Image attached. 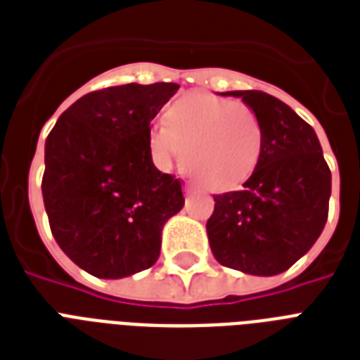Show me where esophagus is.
<instances>
[{"label":"esophagus","mask_w":360,"mask_h":360,"mask_svg":"<svg viewBox=\"0 0 360 360\" xmlns=\"http://www.w3.org/2000/svg\"><path fill=\"white\" fill-rule=\"evenodd\" d=\"M196 192V186L192 185V183H186L185 185V194H194Z\"/></svg>","instance_id":"1"}]
</instances>
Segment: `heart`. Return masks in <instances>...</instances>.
Masks as SVG:
<instances>
[{"label": "heart", "instance_id": "b5f03b06", "mask_svg": "<svg viewBox=\"0 0 360 360\" xmlns=\"http://www.w3.org/2000/svg\"><path fill=\"white\" fill-rule=\"evenodd\" d=\"M263 130L250 106L196 93L179 98L147 130L160 164L185 160V169L205 188L228 192L243 185L262 155Z\"/></svg>", "mask_w": 360, "mask_h": 360}]
</instances>
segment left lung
<instances>
[{"label": "left lung", "mask_w": 360, "mask_h": 360, "mask_svg": "<svg viewBox=\"0 0 360 360\" xmlns=\"http://www.w3.org/2000/svg\"><path fill=\"white\" fill-rule=\"evenodd\" d=\"M254 110L262 155L243 191L214 194L207 237L220 265L254 276L288 271L321 236L330 169L314 129L263 91H226Z\"/></svg>", "instance_id": "left-lung-1"}]
</instances>
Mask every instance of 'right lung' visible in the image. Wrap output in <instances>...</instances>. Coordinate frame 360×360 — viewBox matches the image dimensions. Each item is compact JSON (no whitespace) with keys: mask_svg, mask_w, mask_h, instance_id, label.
<instances>
[{"mask_svg":"<svg viewBox=\"0 0 360 360\" xmlns=\"http://www.w3.org/2000/svg\"><path fill=\"white\" fill-rule=\"evenodd\" d=\"M177 84L91 91L59 115L44 146L42 198L53 239L97 278L155 265L162 228L185 205L181 181L155 168L147 130Z\"/></svg>","mask_w":360,"mask_h":360,"instance_id":"add662e5","label":"right lung"}]
</instances>
